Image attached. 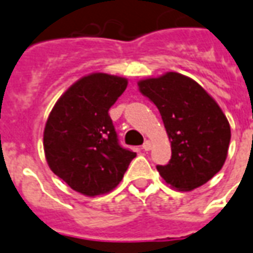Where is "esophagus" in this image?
<instances>
[{"label":"esophagus","mask_w":253,"mask_h":253,"mask_svg":"<svg viewBox=\"0 0 253 253\" xmlns=\"http://www.w3.org/2000/svg\"><path fill=\"white\" fill-rule=\"evenodd\" d=\"M150 148H152V142H150V141H149V140H146L144 142V144H142V149L148 152V150H150Z\"/></svg>","instance_id":"esophagus-1"}]
</instances>
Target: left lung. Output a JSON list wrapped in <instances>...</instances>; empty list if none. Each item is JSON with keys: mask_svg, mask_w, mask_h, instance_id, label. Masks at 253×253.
Instances as JSON below:
<instances>
[{"mask_svg": "<svg viewBox=\"0 0 253 253\" xmlns=\"http://www.w3.org/2000/svg\"><path fill=\"white\" fill-rule=\"evenodd\" d=\"M137 85L161 113L171 145V160L158 165V173L179 191L205 185L223 168L230 146V123L218 103L178 72L141 79Z\"/></svg>", "mask_w": 253, "mask_h": 253, "instance_id": "left-lung-1", "label": "left lung"}]
</instances>
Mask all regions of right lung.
Segmentation results:
<instances>
[{
  "label": "right lung",
  "mask_w": 253,
  "mask_h": 253,
  "mask_svg": "<svg viewBox=\"0 0 253 253\" xmlns=\"http://www.w3.org/2000/svg\"><path fill=\"white\" fill-rule=\"evenodd\" d=\"M128 79L92 72L76 80L51 109L43 130L46 161L60 179L85 197L112 191L134 152L121 148L108 115Z\"/></svg>",
  "instance_id": "obj_1"
}]
</instances>
